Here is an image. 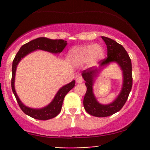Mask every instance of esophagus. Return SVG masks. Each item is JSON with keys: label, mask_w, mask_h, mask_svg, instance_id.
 I'll list each match as a JSON object with an SVG mask.
<instances>
[{"label": "esophagus", "mask_w": 150, "mask_h": 150, "mask_svg": "<svg viewBox=\"0 0 150 150\" xmlns=\"http://www.w3.org/2000/svg\"><path fill=\"white\" fill-rule=\"evenodd\" d=\"M76 82L78 83H81L83 82V77L78 76V78H76Z\"/></svg>", "instance_id": "1"}]
</instances>
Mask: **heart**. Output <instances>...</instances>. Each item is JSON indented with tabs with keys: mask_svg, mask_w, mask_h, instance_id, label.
Masks as SVG:
<instances>
[{
	"mask_svg": "<svg viewBox=\"0 0 150 150\" xmlns=\"http://www.w3.org/2000/svg\"><path fill=\"white\" fill-rule=\"evenodd\" d=\"M69 59L78 64L88 62L95 65L104 57V48L99 45H86L75 47L69 51Z\"/></svg>",
	"mask_w": 150,
	"mask_h": 150,
	"instance_id": "1",
	"label": "heart"
}]
</instances>
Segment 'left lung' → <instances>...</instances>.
<instances>
[{
	"label": "left lung",
	"instance_id": "1",
	"mask_svg": "<svg viewBox=\"0 0 150 150\" xmlns=\"http://www.w3.org/2000/svg\"><path fill=\"white\" fill-rule=\"evenodd\" d=\"M102 38L107 45V57L99 61L100 69L102 66L111 61L118 63L124 72V86L120 95L112 103L102 105L98 103L92 91L93 78L96 76V74L99 69L90 67L83 71L82 75L86 81L85 85L87 88L83 99L84 108L91 115L99 117L110 116L120 111L128 99L133 84L131 60L127 51L122 45L117 43L112 39L104 36H102Z\"/></svg>",
	"mask_w": 150,
	"mask_h": 150
}]
</instances>
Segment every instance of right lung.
<instances>
[{
    "instance_id": "right-lung-1",
    "label": "right lung",
    "mask_w": 150,
    "mask_h": 150,
    "mask_svg": "<svg viewBox=\"0 0 150 150\" xmlns=\"http://www.w3.org/2000/svg\"><path fill=\"white\" fill-rule=\"evenodd\" d=\"M67 44L66 40H51V39L46 38H38L35 40H31L28 43H25L20 48L19 51L15 56L13 59V64H12V76H11V88L15 97H16L17 103L19 104L21 110L23 111L24 113L33 117L34 119L40 120H46L49 119L54 118L56 116L58 115L61 112L62 107L63 100L64 99V96L69 91L75 86V81H73L69 84L65 85L63 86L58 93H57L56 96L54 97V100L51 102V103L48 105L47 107L40 110H35L27 107L24 105L19 100V97L16 95V91L14 89V78L15 72H16V66L18 63L21 60V59L23 58L25 56L28 54L29 53L32 52L33 51L37 49L43 50V51H49L51 53H60L63 51L65 46Z\"/></svg>"
}]
</instances>
